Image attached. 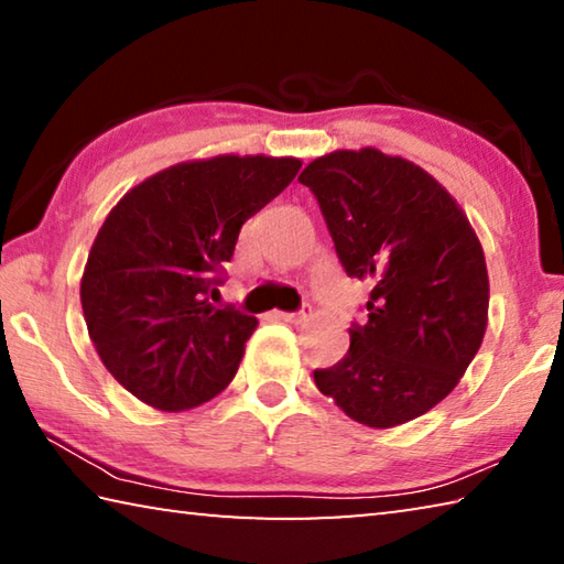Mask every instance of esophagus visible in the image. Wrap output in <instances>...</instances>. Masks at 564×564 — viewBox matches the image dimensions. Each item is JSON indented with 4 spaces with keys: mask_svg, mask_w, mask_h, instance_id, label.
<instances>
[{
    "mask_svg": "<svg viewBox=\"0 0 564 564\" xmlns=\"http://www.w3.org/2000/svg\"><path fill=\"white\" fill-rule=\"evenodd\" d=\"M279 316L285 321V323H305L311 318V308L308 305H305L303 311H299V313H279Z\"/></svg>",
    "mask_w": 564,
    "mask_h": 564,
    "instance_id": "1",
    "label": "esophagus"
}]
</instances>
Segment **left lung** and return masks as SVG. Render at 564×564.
I'll list each match as a JSON object with an SVG mask.
<instances>
[{
  "instance_id": "left-lung-1",
  "label": "left lung",
  "mask_w": 564,
  "mask_h": 564,
  "mask_svg": "<svg viewBox=\"0 0 564 564\" xmlns=\"http://www.w3.org/2000/svg\"><path fill=\"white\" fill-rule=\"evenodd\" d=\"M299 181L316 194L350 279L370 281L368 323L313 370L323 395L360 425L388 431L453 393L482 346L490 281L482 243L441 181L380 149L313 159Z\"/></svg>"
}]
</instances>
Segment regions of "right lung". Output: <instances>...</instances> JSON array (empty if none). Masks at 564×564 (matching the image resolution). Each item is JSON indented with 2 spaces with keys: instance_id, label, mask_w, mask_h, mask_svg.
Masks as SVG:
<instances>
[{
  "instance_id": "obj_1",
  "label": "right lung",
  "mask_w": 564,
  "mask_h": 564,
  "mask_svg": "<svg viewBox=\"0 0 564 564\" xmlns=\"http://www.w3.org/2000/svg\"><path fill=\"white\" fill-rule=\"evenodd\" d=\"M301 169L295 156L181 161L129 188L104 218L82 275L89 338L117 383L164 413L231 383L259 321L216 308L241 226Z\"/></svg>"
}]
</instances>
